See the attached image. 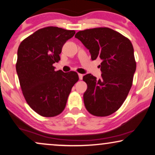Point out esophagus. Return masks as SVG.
<instances>
[{
    "mask_svg": "<svg viewBox=\"0 0 155 155\" xmlns=\"http://www.w3.org/2000/svg\"><path fill=\"white\" fill-rule=\"evenodd\" d=\"M79 79H81V80L83 79V74H79Z\"/></svg>",
    "mask_w": 155,
    "mask_h": 155,
    "instance_id": "1",
    "label": "esophagus"
}]
</instances>
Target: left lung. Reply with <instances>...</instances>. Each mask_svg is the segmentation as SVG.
Masks as SVG:
<instances>
[{
	"label": "left lung",
	"instance_id": "left-lung-1",
	"mask_svg": "<svg viewBox=\"0 0 155 155\" xmlns=\"http://www.w3.org/2000/svg\"><path fill=\"white\" fill-rule=\"evenodd\" d=\"M75 38L89 50L92 60H102L101 79L91 74L83 77L87 84L84 94L86 110L96 116H108L118 110L130 90L136 70L133 45L108 28L79 31Z\"/></svg>",
	"mask_w": 155,
	"mask_h": 155
}]
</instances>
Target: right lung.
I'll use <instances>...</instances> for the list:
<instances>
[{
	"mask_svg": "<svg viewBox=\"0 0 155 155\" xmlns=\"http://www.w3.org/2000/svg\"><path fill=\"white\" fill-rule=\"evenodd\" d=\"M75 34L57 27L36 31L20 43L17 71L22 94L33 110L44 117H54L65 108L71 88L79 80L75 71H55L63 45Z\"/></svg>",
	"mask_w": 155,
	"mask_h": 155,
	"instance_id": "obj_1",
	"label": "right lung"
}]
</instances>
